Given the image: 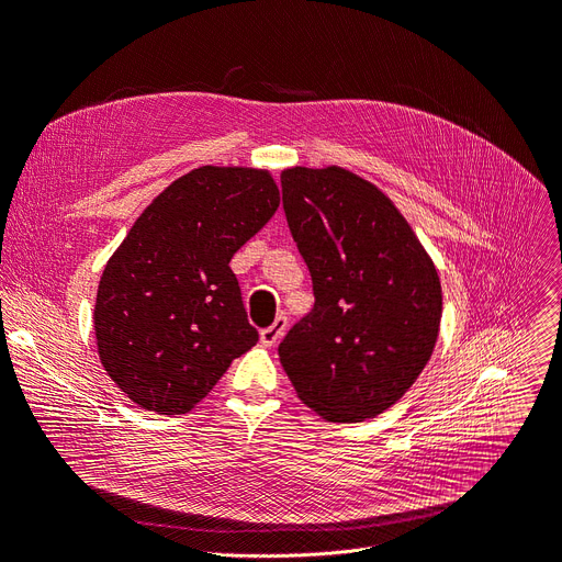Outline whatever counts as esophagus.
Segmentation results:
<instances>
[{
  "instance_id": "obj_1",
  "label": "esophagus",
  "mask_w": 562,
  "mask_h": 562,
  "mask_svg": "<svg viewBox=\"0 0 562 562\" xmlns=\"http://www.w3.org/2000/svg\"><path fill=\"white\" fill-rule=\"evenodd\" d=\"M284 330H286V316H278V319H276L271 326L263 328V330L259 333L261 345H263V347H276L278 341H280V337L284 335Z\"/></svg>"
}]
</instances>
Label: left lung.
Returning a JSON list of instances; mask_svg holds the SVG:
<instances>
[{
  "instance_id": "left-lung-1",
  "label": "left lung",
  "mask_w": 562,
  "mask_h": 562,
  "mask_svg": "<svg viewBox=\"0 0 562 562\" xmlns=\"http://www.w3.org/2000/svg\"><path fill=\"white\" fill-rule=\"evenodd\" d=\"M282 206L314 291L280 341L282 368L322 418H374L431 358L443 312L434 261L397 206L349 169H284Z\"/></svg>"
}]
</instances>
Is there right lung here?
<instances>
[{"label": "right lung", "instance_id": "right-lung-1", "mask_svg": "<svg viewBox=\"0 0 562 562\" xmlns=\"http://www.w3.org/2000/svg\"><path fill=\"white\" fill-rule=\"evenodd\" d=\"M278 206L266 169L204 165L144 209L93 307L101 362L131 402L181 416L257 345L229 261Z\"/></svg>", "mask_w": 562, "mask_h": 562}]
</instances>
